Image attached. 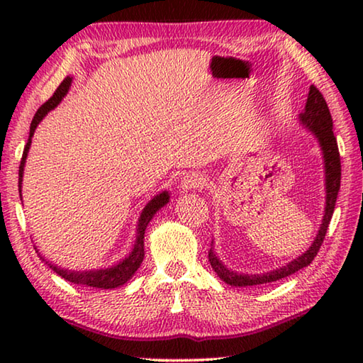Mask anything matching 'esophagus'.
Here are the masks:
<instances>
[{
    "label": "esophagus",
    "instance_id": "1",
    "mask_svg": "<svg viewBox=\"0 0 363 363\" xmlns=\"http://www.w3.org/2000/svg\"><path fill=\"white\" fill-rule=\"evenodd\" d=\"M205 184H206V181L203 176L199 173H192V174H187L182 177L181 189H182V192H192V190H195V189L203 187Z\"/></svg>",
    "mask_w": 363,
    "mask_h": 363
}]
</instances>
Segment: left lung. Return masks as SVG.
Here are the masks:
<instances>
[{"mask_svg": "<svg viewBox=\"0 0 363 363\" xmlns=\"http://www.w3.org/2000/svg\"><path fill=\"white\" fill-rule=\"evenodd\" d=\"M299 125L306 128L312 136L317 139L318 145H320L322 155H323V164H325V211L322 224L318 227V232L314 238V242L309 248H307L303 255L298 256L296 259H293L281 266L279 269L270 270V272L264 274H238L235 270L227 269L223 261L219 259L216 251L213 248L208 253V259L214 272L218 274V277L225 281L227 285L232 286H255L262 284H270V281H277L280 279H285L288 275L298 272L299 269L307 267L314 261L318 250H320L325 233H327L328 224L333 216L335 205H336V196L340 192L341 186V160H340V150H337V143L333 134V120H331L330 110L327 102H325L323 96L314 84L309 88V94H307L306 107L303 113H299Z\"/></svg>", "mask_w": 363, "mask_h": 363, "instance_id": "obj_1", "label": "left lung"}]
</instances>
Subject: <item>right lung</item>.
<instances>
[{
    "label": "right lung",
    "mask_w": 363,
    "mask_h": 363,
    "mask_svg": "<svg viewBox=\"0 0 363 363\" xmlns=\"http://www.w3.org/2000/svg\"><path fill=\"white\" fill-rule=\"evenodd\" d=\"M70 84H72V78L67 77L62 83L59 84V88L56 89V93L52 94L51 99L48 102L43 104V106L38 108V112L35 113L33 120H32V125H30V136L27 140V145L26 149H23L22 153V160H21V167H19V194H21V200H22V179H23V168H26V162H27V155H28V150H30V145H32V138L35 134L36 126L40 125L41 120L45 118L48 115V112H51L52 108H56L60 101L64 99L69 93L70 89ZM169 201V194L167 190H163L162 194H158L153 196V199L149 201L144 206L143 213H140L139 220H138V225H136V242L133 245V250L131 253L123 257L121 261H118L113 266L110 267H104V269H93V270H69V269H64L57 266V264H52L49 262L48 259H45V256H41L38 253V250H36V253H38L40 259L48 264L49 267H51L54 272L60 277L65 279L67 281H72V284L75 285H83V286H93V288H101V290H113V288H118L121 285H125L128 280H130L134 274H136V270L139 269L140 264H143L144 259V233L147 225L152 220V218L155 216L158 210H162V208L167 205Z\"/></svg>",
    "instance_id": "add662e5"
}]
</instances>
